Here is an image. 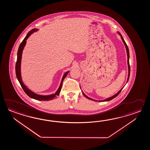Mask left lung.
I'll return each instance as SVG.
<instances>
[{"instance_id": "1", "label": "left lung", "mask_w": 150, "mask_h": 150, "mask_svg": "<svg viewBox=\"0 0 150 150\" xmlns=\"http://www.w3.org/2000/svg\"><path fill=\"white\" fill-rule=\"evenodd\" d=\"M117 33H118L119 35H120V36H121V38L122 40V41L123 42V43H124V45H125V49H126V50H127V67H128V76H127V81H128V80H129V76H130V64H129V49H128V47H127V45L126 44V43H125V40L123 39V37H122V36L121 34V33H120V32H117ZM123 87H122L121 89H120L119 91H118V92L117 93H116L115 95H114L113 96H112L111 97H109L108 98H107V99H105V100H99L98 101L99 102H105V101H110V100H111L112 99H114V98H115V97H116L117 96H118V94H120V93L121 92L122 90V89L123 88ZM82 93H83V95L84 96H85L86 98H87V99H89V100H92V101H96V100H93V99H91V98H89L88 96H87L85 95V94H84V93L83 92V91H82Z\"/></svg>"}]
</instances>
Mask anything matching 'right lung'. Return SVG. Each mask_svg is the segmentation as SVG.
<instances>
[{"mask_svg":"<svg viewBox=\"0 0 150 150\" xmlns=\"http://www.w3.org/2000/svg\"><path fill=\"white\" fill-rule=\"evenodd\" d=\"M38 30V29L34 28L32 29L28 33V34L25 36V38L23 39V42L20 45L18 49V54H17V61H16V77L17 79L18 80L20 84L22 87L23 91L25 92L26 93L27 96H28L30 98L32 99H35L37 100H40V101H49L51 100L52 99H54L56 96H58L60 93L61 89H62V86L63 84V82L64 81L65 78L67 76V74H69V71L66 72L64 74L63 76L62 77V81H61V84L59 86V88H58L57 91L56 92L50 95H47V96H43V95H40L32 91L30 89H29L28 88L25 86V83L23 82L22 78H21V58H22V54H23V49L25 47V44H26V40L29 37L32 35L33 33L34 32H37Z\"/></svg>","mask_w":150,"mask_h":150,"instance_id":"1","label":"right lung"}]
</instances>
